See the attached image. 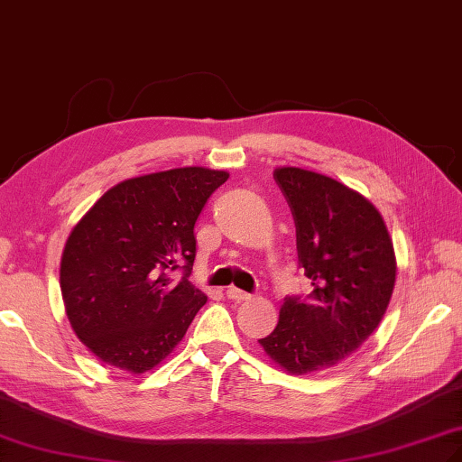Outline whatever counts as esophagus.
Segmentation results:
<instances>
[{
  "instance_id": "34e87169",
  "label": "esophagus",
  "mask_w": 462,
  "mask_h": 462,
  "mask_svg": "<svg viewBox=\"0 0 462 462\" xmlns=\"http://www.w3.org/2000/svg\"><path fill=\"white\" fill-rule=\"evenodd\" d=\"M226 297H228L230 300H236V302H244V300H250L252 294H247V292H244V291H240V289H236V287H228Z\"/></svg>"
}]
</instances>
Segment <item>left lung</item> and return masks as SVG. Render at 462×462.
<instances>
[{
	"label": "left lung",
	"mask_w": 462,
	"mask_h": 462,
	"mask_svg": "<svg viewBox=\"0 0 462 462\" xmlns=\"http://www.w3.org/2000/svg\"><path fill=\"white\" fill-rule=\"evenodd\" d=\"M277 185L297 226L299 262L312 302L285 299L273 332L259 339L291 374L337 366L381 324L396 282V255L381 212L332 177L277 168Z\"/></svg>",
	"instance_id": "1"
}]
</instances>
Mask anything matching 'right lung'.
I'll list each match as a JSON object with an SVG mask.
<instances>
[{"label":"right lung","mask_w":462,"mask_h":462,"mask_svg":"<svg viewBox=\"0 0 462 462\" xmlns=\"http://www.w3.org/2000/svg\"><path fill=\"white\" fill-rule=\"evenodd\" d=\"M228 171L175 168L111 187L69 232L60 289L78 339L115 369L146 373L183 339L205 292L189 282L195 222ZM181 268L175 283L171 271Z\"/></svg>","instance_id":"add662e5"}]
</instances>
